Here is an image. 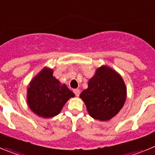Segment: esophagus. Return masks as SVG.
Returning a JSON list of instances; mask_svg holds the SVG:
<instances>
[{"label":"esophagus","mask_w":155,"mask_h":155,"mask_svg":"<svg viewBox=\"0 0 155 155\" xmlns=\"http://www.w3.org/2000/svg\"><path fill=\"white\" fill-rule=\"evenodd\" d=\"M74 93L76 96L78 97L79 94H80V90H79V89H74Z\"/></svg>","instance_id":"esophagus-1"}]
</instances>
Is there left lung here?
I'll return each instance as SVG.
<instances>
[{
  "instance_id": "1",
  "label": "left lung",
  "mask_w": 155,
  "mask_h": 155,
  "mask_svg": "<svg viewBox=\"0 0 155 155\" xmlns=\"http://www.w3.org/2000/svg\"><path fill=\"white\" fill-rule=\"evenodd\" d=\"M90 116L108 121L118 114L127 98V87L121 75L108 66H101L80 94Z\"/></svg>"
}]
</instances>
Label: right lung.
Listing matches in <instances>:
<instances>
[{"label":"right lung","instance_id":"add662e5","mask_svg":"<svg viewBox=\"0 0 155 155\" xmlns=\"http://www.w3.org/2000/svg\"><path fill=\"white\" fill-rule=\"evenodd\" d=\"M53 69L45 67L31 79L27 88L28 107L43 118L58 115L66 102L74 97V94L53 77Z\"/></svg>","mask_w":155,"mask_h":155}]
</instances>
